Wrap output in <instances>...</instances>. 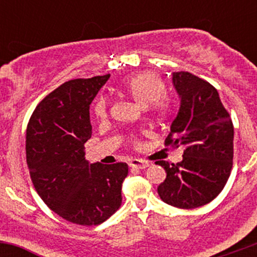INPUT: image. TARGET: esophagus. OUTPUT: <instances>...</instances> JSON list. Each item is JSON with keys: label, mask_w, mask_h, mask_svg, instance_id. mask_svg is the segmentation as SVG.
I'll return each mask as SVG.
<instances>
[{"label": "esophagus", "mask_w": 257, "mask_h": 257, "mask_svg": "<svg viewBox=\"0 0 257 257\" xmlns=\"http://www.w3.org/2000/svg\"><path fill=\"white\" fill-rule=\"evenodd\" d=\"M129 167L136 168V169H145V168L149 167V164H148V162H144V160L133 158V159L129 160Z\"/></svg>", "instance_id": "34e87169"}]
</instances>
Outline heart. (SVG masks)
Masks as SVG:
<instances>
[{"mask_svg":"<svg viewBox=\"0 0 257 257\" xmlns=\"http://www.w3.org/2000/svg\"><path fill=\"white\" fill-rule=\"evenodd\" d=\"M121 90L128 94L137 104L148 107L149 112L158 120H164L169 116L172 104L165 93V83L157 73L145 72L129 77L121 84ZM94 115L99 119L107 118V102L105 99H98L93 107Z\"/></svg>","mask_w":257,"mask_h":257,"instance_id":"heart-1","label":"heart"}]
</instances>
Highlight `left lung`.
Listing matches in <instances>:
<instances>
[{"mask_svg":"<svg viewBox=\"0 0 257 257\" xmlns=\"http://www.w3.org/2000/svg\"><path fill=\"white\" fill-rule=\"evenodd\" d=\"M173 84L180 108L165 145H183V160H158L167 179L158 186L164 203L195 209L214 200L230 177L234 158V125L217 90L189 72H174Z\"/></svg>","mask_w":257,"mask_h":257,"instance_id":"8db88e82","label":"left lung"}]
</instances>
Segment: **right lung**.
<instances>
[{
	"mask_svg": "<svg viewBox=\"0 0 257 257\" xmlns=\"http://www.w3.org/2000/svg\"><path fill=\"white\" fill-rule=\"evenodd\" d=\"M109 74L72 79L36 107L26 133V158L33 186L64 220L99 225L121 204L126 163L89 164L84 143L92 137L89 105Z\"/></svg>",
	"mask_w": 257,
	"mask_h": 257,
	"instance_id": "right-lung-1",
	"label": "right lung"
}]
</instances>
